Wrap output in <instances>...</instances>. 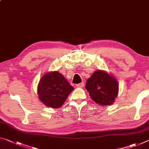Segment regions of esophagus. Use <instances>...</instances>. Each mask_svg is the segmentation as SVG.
Masks as SVG:
<instances>
[{
  "label": "esophagus",
  "mask_w": 149,
  "mask_h": 149,
  "mask_svg": "<svg viewBox=\"0 0 149 149\" xmlns=\"http://www.w3.org/2000/svg\"><path fill=\"white\" fill-rule=\"evenodd\" d=\"M84 85H85L84 83L82 82V83H80V84H77L76 86L78 87H84Z\"/></svg>",
  "instance_id": "34e87169"
}]
</instances>
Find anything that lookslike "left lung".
<instances>
[{
	"instance_id": "left-lung-1",
	"label": "left lung",
	"mask_w": 149,
	"mask_h": 149,
	"mask_svg": "<svg viewBox=\"0 0 149 149\" xmlns=\"http://www.w3.org/2000/svg\"><path fill=\"white\" fill-rule=\"evenodd\" d=\"M85 89L95 102L107 106L112 104L118 96V84L110 75L97 70L87 80Z\"/></svg>"
}]
</instances>
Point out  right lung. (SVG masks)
Wrapping results in <instances>:
<instances>
[{
    "mask_svg": "<svg viewBox=\"0 0 149 149\" xmlns=\"http://www.w3.org/2000/svg\"><path fill=\"white\" fill-rule=\"evenodd\" d=\"M74 90L69 82L58 72H50L41 77L38 85L40 100L47 107L60 108Z\"/></svg>",
    "mask_w": 149,
    "mask_h": 149,
    "instance_id": "1",
    "label": "right lung"
}]
</instances>
